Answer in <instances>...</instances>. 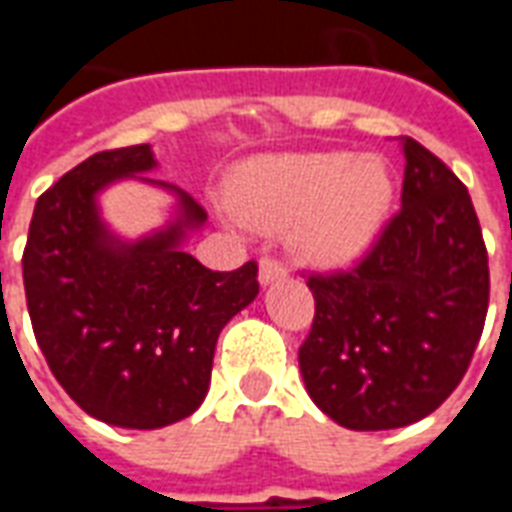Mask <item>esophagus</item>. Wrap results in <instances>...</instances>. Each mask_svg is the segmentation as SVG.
<instances>
[{
    "label": "esophagus",
    "instance_id": "34e87169",
    "mask_svg": "<svg viewBox=\"0 0 512 512\" xmlns=\"http://www.w3.org/2000/svg\"><path fill=\"white\" fill-rule=\"evenodd\" d=\"M285 277H288V268L282 266L279 260H271V257H263V260H260V274H257L260 285H271V282H279V279Z\"/></svg>",
    "mask_w": 512,
    "mask_h": 512
}]
</instances>
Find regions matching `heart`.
Instances as JSON below:
<instances>
[{
    "mask_svg": "<svg viewBox=\"0 0 512 512\" xmlns=\"http://www.w3.org/2000/svg\"><path fill=\"white\" fill-rule=\"evenodd\" d=\"M395 197V180L381 158L345 150L257 156L235 169L230 202L257 230L293 224L301 257L326 268L354 263L373 246Z\"/></svg>",
    "mask_w": 512,
    "mask_h": 512,
    "instance_id": "1",
    "label": "heart"
}]
</instances>
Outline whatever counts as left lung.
<instances>
[{
    "instance_id": "8db88e82",
    "label": "left lung",
    "mask_w": 512,
    "mask_h": 512,
    "mask_svg": "<svg viewBox=\"0 0 512 512\" xmlns=\"http://www.w3.org/2000/svg\"><path fill=\"white\" fill-rule=\"evenodd\" d=\"M400 213L345 274L310 277L299 348L312 403L348 430L411 425L461 384L488 312V255L472 197L430 150L400 139Z\"/></svg>"
}]
</instances>
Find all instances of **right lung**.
<instances>
[{
    "label": "right lung",
    "instance_id": "right-lung-1",
    "mask_svg": "<svg viewBox=\"0 0 512 512\" xmlns=\"http://www.w3.org/2000/svg\"><path fill=\"white\" fill-rule=\"evenodd\" d=\"M150 145L95 153L40 194L24 290L40 351L62 389L106 425L156 430L194 414L208 395L216 340L255 301L257 263L211 271L186 252L208 222L189 194L145 178ZM134 177L167 190V223L139 239L117 236L100 194Z\"/></svg>",
    "mask_w": 512,
    "mask_h": 512
}]
</instances>
